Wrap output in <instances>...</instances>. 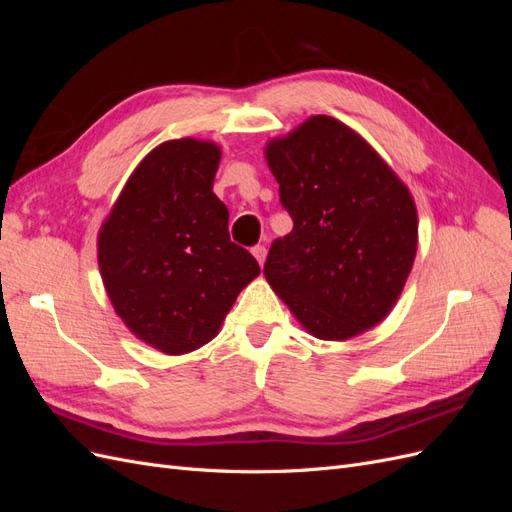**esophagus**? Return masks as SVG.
Masks as SVG:
<instances>
[{
	"label": "esophagus",
	"mask_w": 512,
	"mask_h": 512,
	"mask_svg": "<svg viewBox=\"0 0 512 512\" xmlns=\"http://www.w3.org/2000/svg\"><path fill=\"white\" fill-rule=\"evenodd\" d=\"M252 254H254V258L258 260L260 267L265 265V260H267V247H265V245H256L254 250H252Z\"/></svg>",
	"instance_id": "obj_1"
}]
</instances>
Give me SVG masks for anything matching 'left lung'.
I'll list each match as a JSON object with an SVG mask.
<instances>
[{
	"instance_id": "obj_1",
	"label": "left lung",
	"mask_w": 512,
	"mask_h": 512,
	"mask_svg": "<svg viewBox=\"0 0 512 512\" xmlns=\"http://www.w3.org/2000/svg\"><path fill=\"white\" fill-rule=\"evenodd\" d=\"M292 230L275 239L265 277L305 331L342 342L382 322L408 280L416 205L376 149L329 115L265 147Z\"/></svg>"
}]
</instances>
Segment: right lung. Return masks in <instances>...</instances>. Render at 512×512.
Returning <instances> with one entry per match:
<instances>
[{"mask_svg": "<svg viewBox=\"0 0 512 512\" xmlns=\"http://www.w3.org/2000/svg\"><path fill=\"white\" fill-rule=\"evenodd\" d=\"M222 151L179 138L134 168L98 235L108 299L126 327L164 354L192 352L220 333L256 258L230 241L213 194Z\"/></svg>", "mask_w": 512, "mask_h": 512, "instance_id": "1", "label": "right lung"}]
</instances>
